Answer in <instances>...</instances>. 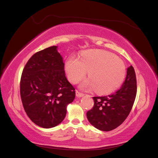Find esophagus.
<instances>
[{
  "mask_svg": "<svg viewBox=\"0 0 158 158\" xmlns=\"http://www.w3.org/2000/svg\"><path fill=\"white\" fill-rule=\"evenodd\" d=\"M76 95L78 98H81V97H82V96H84V93H82L81 92H79V90H76Z\"/></svg>",
  "mask_w": 158,
  "mask_h": 158,
  "instance_id": "34e87169",
  "label": "esophagus"
}]
</instances>
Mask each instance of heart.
<instances>
[{
  "label": "heart",
  "mask_w": 158,
  "mask_h": 158,
  "mask_svg": "<svg viewBox=\"0 0 158 158\" xmlns=\"http://www.w3.org/2000/svg\"><path fill=\"white\" fill-rule=\"evenodd\" d=\"M89 69L90 78L81 83V88L85 90L96 89L100 94H109L118 89L126 74L123 60L107 51H87L79 58L70 56L65 61L67 77L73 84L81 81Z\"/></svg>",
  "instance_id": "obj_1"
}]
</instances>
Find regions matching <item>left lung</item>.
<instances>
[{"label":"left lung","mask_w":158,"mask_h":158,"mask_svg":"<svg viewBox=\"0 0 158 158\" xmlns=\"http://www.w3.org/2000/svg\"><path fill=\"white\" fill-rule=\"evenodd\" d=\"M137 95V79L132 65L121 89L111 95L93 97L94 105L86 113L90 123L97 129L111 131L121 125L132 110Z\"/></svg>","instance_id":"obj_1"}]
</instances>
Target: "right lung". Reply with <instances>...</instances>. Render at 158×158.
<instances>
[{"mask_svg": "<svg viewBox=\"0 0 158 158\" xmlns=\"http://www.w3.org/2000/svg\"><path fill=\"white\" fill-rule=\"evenodd\" d=\"M63 58L52 46L33 54L21 74L20 95L27 116L35 124L51 128L65 118L75 89L65 77Z\"/></svg>", "mask_w": 158, "mask_h": 158, "instance_id": "add662e5", "label": "right lung"}]
</instances>
